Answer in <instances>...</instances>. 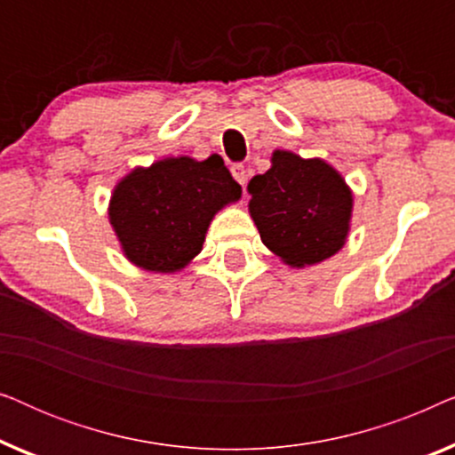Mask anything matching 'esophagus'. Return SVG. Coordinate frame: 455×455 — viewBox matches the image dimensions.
I'll use <instances>...</instances> for the list:
<instances>
[{
    "label": "esophagus",
    "mask_w": 455,
    "mask_h": 455,
    "mask_svg": "<svg viewBox=\"0 0 455 455\" xmlns=\"http://www.w3.org/2000/svg\"><path fill=\"white\" fill-rule=\"evenodd\" d=\"M232 176L235 178V182L244 186V184H246V178H248V173H246V167L242 165V164H235V165H232Z\"/></svg>",
    "instance_id": "esophagus-1"
}]
</instances>
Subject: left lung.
<instances>
[{
    "mask_svg": "<svg viewBox=\"0 0 455 455\" xmlns=\"http://www.w3.org/2000/svg\"><path fill=\"white\" fill-rule=\"evenodd\" d=\"M248 195L260 240L285 265L304 269L344 248L354 196L325 159L277 148L269 170L248 182Z\"/></svg>",
    "mask_w": 455,
    "mask_h": 455,
    "instance_id": "8db88e82",
    "label": "left lung"
}]
</instances>
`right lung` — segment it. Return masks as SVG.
<instances>
[{
    "instance_id": "right-lung-1",
    "label": "right lung",
    "mask_w": 455,
    "mask_h": 455,
    "mask_svg": "<svg viewBox=\"0 0 455 455\" xmlns=\"http://www.w3.org/2000/svg\"><path fill=\"white\" fill-rule=\"evenodd\" d=\"M242 188L220 155H186L134 167L116 184L109 223L130 263L153 273L182 271L203 251L204 235Z\"/></svg>"
}]
</instances>
